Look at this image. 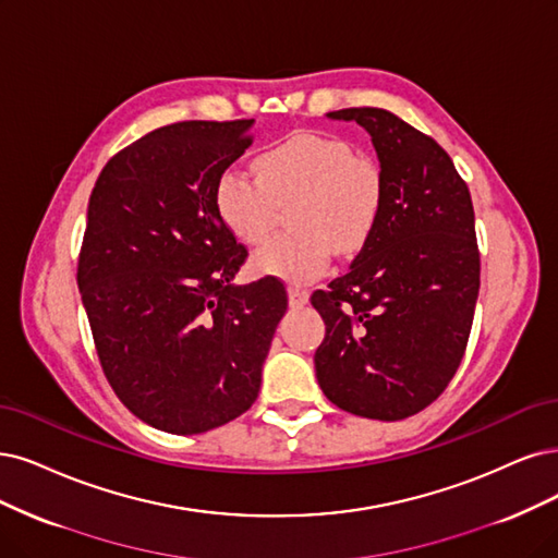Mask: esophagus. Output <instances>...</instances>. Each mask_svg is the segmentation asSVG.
<instances>
[{
	"instance_id": "esophagus-1",
	"label": "esophagus",
	"mask_w": 558,
	"mask_h": 558,
	"mask_svg": "<svg viewBox=\"0 0 558 558\" xmlns=\"http://www.w3.org/2000/svg\"><path fill=\"white\" fill-rule=\"evenodd\" d=\"M287 294H290V305L292 307H303L307 303V294L301 292V290H294V287Z\"/></svg>"
}]
</instances>
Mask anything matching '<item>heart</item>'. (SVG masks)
Segmentation results:
<instances>
[{"instance_id": "heart-1", "label": "heart", "mask_w": 558, "mask_h": 558, "mask_svg": "<svg viewBox=\"0 0 558 558\" xmlns=\"http://www.w3.org/2000/svg\"><path fill=\"white\" fill-rule=\"evenodd\" d=\"M255 177L225 170L214 189L220 220L239 241L259 243L274 225L276 204L296 199L294 234L262 243L251 271L307 284L328 271L333 245L354 253L373 234L384 199L375 160L356 156L352 142L324 133H294L255 158Z\"/></svg>"}]
</instances>
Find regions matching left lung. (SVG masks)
<instances>
[{"label":"left lung","instance_id":"1","mask_svg":"<svg viewBox=\"0 0 558 558\" xmlns=\"http://www.w3.org/2000/svg\"><path fill=\"white\" fill-rule=\"evenodd\" d=\"M379 158L377 225L349 271L313 294L324 396L363 418L402 421L435 402L462 363L481 287L466 183L439 144L381 108H347Z\"/></svg>","mask_w":558,"mask_h":558}]
</instances>
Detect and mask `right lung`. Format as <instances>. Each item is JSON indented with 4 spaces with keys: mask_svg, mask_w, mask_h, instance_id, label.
I'll use <instances>...</instances> for the list:
<instances>
[{
    "mask_svg": "<svg viewBox=\"0 0 558 558\" xmlns=\"http://www.w3.org/2000/svg\"><path fill=\"white\" fill-rule=\"evenodd\" d=\"M253 123L156 129L108 160L89 197L77 287L102 373L129 411L170 435L253 407L287 311L276 278L234 282L247 253L214 202Z\"/></svg>",
    "mask_w": 558,
    "mask_h": 558,
    "instance_id": "obj_1",
    "label": "right lung"
}]
</instances>
